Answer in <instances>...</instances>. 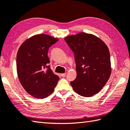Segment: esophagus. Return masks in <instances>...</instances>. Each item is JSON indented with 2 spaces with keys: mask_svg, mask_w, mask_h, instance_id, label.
<instances>
[{
  "mask_svg": "<svg viewBox=\"0 0 130 130\" xmlns=\"http://www.w3.org/2000/svg\"><path fill=\"white\" fill-rule=\"evenodd\" d=\"M61 76L62 77H65L66 76V73L61 74Z\"/></svg>",
  "mask_w": 130,
  "mask_h": 130,
  "instance_id": "obj_1",
  "label": "esophagus"
}]
</instances>
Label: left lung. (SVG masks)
Here are the masks:
<instances>
[{"mask_svg": "<svg viewBox=\"0 0 130 130\" xmlns=\"http://www.w3.org/2000/svg\"><path fill=\"white\" fill-rule=\"evenodd\" d=\"M74 54L77 75L70 82L74 90L89 97L100 91L111 75L108 48L95 36L84 32L64 38Z\"/></svg>", "mask_w": 130, "mask_h": 130, "instance_id": "left-lung-1", "label": "left lung"}]
</instances>
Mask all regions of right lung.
<instances>
[{"instance_id": "right-lung-1", "label": "right lung", "mask_w": 130, "mask_h": 130, "mask_svg": "<svg viewBox=\"0 0 130 130\" xmlns=\"http://www.w3.org/2000/svg\"><path fill=\"white\" fill-rule=\"evenodd\" d=\"M48 35H35L26 40L17 55V71L19 81L30 95L45 98L54 91L59 76L53 73L48 63L49 48L58 41Z\"/></svg>"}]
</instances>
